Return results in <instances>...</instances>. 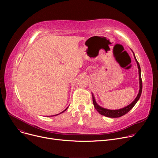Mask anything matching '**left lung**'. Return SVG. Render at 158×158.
Segmentation results:
<instances>
[{"label":"left lung","mask_w":158,"mask_h":158,"mask_svg":"<svg viewBox=\"0 0 158 158\" xmlns=\"http://www.w3.org/2000/svg\"><path fill=\"white\" fill-rule=\"evenodd\" d=\"M133 54H134V52H133ZM134 57H135V60L137 63V64H138V72H139V93H138L136 98L135 99V101L132 102L131 104H130L129 105L125 107H123V108H122L120 110H107V109L103 108V107L99 106L97 104V102L95 100L94 96L92 95L93 103H94L95 108L101 114L106 116V117H110V118L120 117H122V116L126 114L127 113H128L132 108V107L135 106V105L136 104V102L139 100V97L141 96V94H142V77H141L140 66H139L138 61L136 59L135 54H134Z\"/></svg>","instance_id":"left-lung-1"}]
</instances>
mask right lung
I'll return each mask as SVG.
<instances>
[{"mask_svg":"<svg viewBox=\"0 0 158 158\" xmlns=\"http://www.w3.org/2000/svg\"><path fill=\"white\" fill-rule=\"evenodd\" d=\"M67 108H68V107H67ZM67 108H66V109H65V110H64V111H62V112H61V113H63V112H64V111H66V110H67ZM56 115H57V114H56Z\"/></svg>","mask_w":158,"mask_h":158,"instance_id":"right-lung-1","label":"right lung"}]
</instances>
